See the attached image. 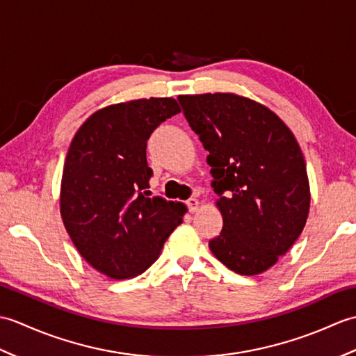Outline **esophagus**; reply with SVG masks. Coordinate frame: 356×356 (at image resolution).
Masks as SVG:
<instances>
[{"mask_svg":"<svg viewBox=\"0 0 356 356\" xmlns=\"http://www.w3.org/2000/svg\"><path fill=\"white\" fill-rule=\"evenodd\" d=\"M186 205H188V209H190V213H195V211H197V208H199V200L195 197H191V199L186 200Z\"/></svg>","mask_w":356,"mask_h":356,"instance_id":"obj_1","label":"esophagus"}]
</instances>
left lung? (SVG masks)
<instances>
[{
    "mask_svg": "<svg viewBox=\"0 0 356 356\" xmlns=\"http://www.w3.org/2000/svg\"><path fill=\"white\" fill-rule=\"evenodd\" d=\"M193 131L209 151L223 217L211 252L241 275L274 266L303 231L311 191L295 136L274 111L232 93L177 97Z\"/></svg>",
    "mask_w": 356,
    "mask_h": 356,
    "instance_id": "left-lung-1",
    "label": "left lung"
}]
</instances>
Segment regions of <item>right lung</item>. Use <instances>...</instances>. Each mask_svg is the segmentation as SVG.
Segmentation results:
<instances>
[{
  "label": "right lung",
  "mask_w": 356,
  "mask_h": 356,
  "mask_svg": "<svg viewBox=\"0 0 356 356\" xmlns=\"http://www.w3.org/2000/svg\"><path fill=\"white\" fill-rule=\"evenodd\" d=\"M180 113L172 97L115 104L74 134L61 182V217L90 266L115 280L142 274L182 223L185 205L147 194V140Z\"/></svg>",
  "instance_id": "1"
}]
</instances>
